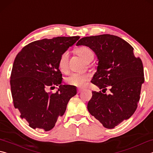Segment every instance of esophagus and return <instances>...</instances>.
Returning a JSON list of instances; mask_svg holds the SVG:
<instances>
[{
    "mask_svg": "<svg viewBox=\"0 0 153 153\" xmlns=\"http://www.w3.org/2000/svg\"><path fill=\"white\" fill-rule=\"evenodd\" d=\"M82 88H78V89H77V92H78V93H80V92H82Z\"/></svg>",
    "mask_w": 153,
    "mask_h": 153,
    "instance_id": "1",
    "label": "esophagus"
}]
</instances>
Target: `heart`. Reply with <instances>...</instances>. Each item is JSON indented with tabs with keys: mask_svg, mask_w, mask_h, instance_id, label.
Wrapping results in <instances>:
<instances>
[{
	"mask_svg": "<svg viewBox=\"0 0 153 153\" xmlns=\"http://www.w3.org/2000/svg\"><path fill=\"white\" fill-rule=\"evenodd\" d=\"M77 53L86 62H90L94 59V53L91 49L87 46H81L76 50ZM68 62H69V53L65 52L60 56L58 62L59 68L62 72H67L68 70ZM90 79V75L89 74H79L74 73L70 76L66 77L65 81L67 84L71 86L76 87L84 86L86 83Z\"/></svg>",
	"mask_w": 153,
	"mask_h": 153,
	"instance_id": "heart-1",
	"label": "heart"
}]
</instances>
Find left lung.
Instances as JSON below:
<instances>
[{"instance_id":"left-lung-1","label":"left lung","mask_w":153,"mask_h":153,"mask_svg":"<svg viewBox=\"0 0 153 153\" xmlns=\"http://www.w3.org/2000/svg\"><path fill=\"white\" fill-rule=\"evenodd\" d=\"M81 45L92 49L98 59L92 83L102 90L110 88L111 92L93 91L88 110L105 128H114L136 110L144 82L142 62L134 56L132 46L116 36L84 37L76 44Z\"/></svg>"}]
</instances>
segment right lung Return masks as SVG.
<instances>
[{"label":"right lung","instance_id":"obj_1","mask_svg":"<svg viewBox=\"0 0 153 153\" xmlns=\"http://www.w3.org/2000/svg\"><path fill=\"white\" fill-rule=\"evenodd\" d=\"M79 36L57 37L31 42L15 59L11 75V90L15 108L33 129L49 131L64 115L76 88L63 85L58 62L60 56ZM59 86L55 94L48 88Z\"/></svg>","mask_w":153,"mask_h":153}]
</instances>
